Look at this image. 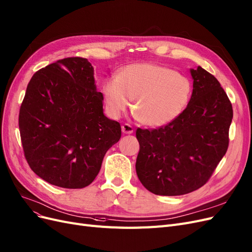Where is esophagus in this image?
I'll return each instance as SVG.
<instances>
[{"mask_svg":"<svg viewBox=\"0 0 252 252\" xmlns=\"http://www.w3.org/2000/svg\"><path fill=\"white\" fill-rule=\"evenodd\" d=\"M122 132L125 134H131L133 133V127L130 124L125 123L124 125H122Z\"/></svg>","mask_w":252,"mask_h":252,"instance_id":"1","label":"esophagus"}]
</instances>
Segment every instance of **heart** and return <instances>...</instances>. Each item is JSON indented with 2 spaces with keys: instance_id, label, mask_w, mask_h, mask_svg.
Returning a JSON list of instances; mask_svg holds the SVG:
<instances>
[{
  "instance_id": "heart-1",
  "label": "heart",
  "mask_w": 252,
  "mask_h": 252,
  "mask_svg": "<svg viewBox=\"0 0 252 252\" xmlns=\"http://www.w3.org/2000/svg\"><path fill=\"white\" fill-rule=\"evenodd\" d=\"M108 114L118 118L133 100L136 118L151 127L164 126L177 119L192 97L189 78L156 63L124 66L102 86Z\"/></svg>"
}]
</instances>
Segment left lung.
Segmentation results:
<instances>
[{
    "instance_id": "obj_1",
    "label": "left lung",
    "mask_w": 252,
    "mask_h": 252,
    "mask_svg": "<svg viewBox=\"0 0 252 252\" xmlns=\"http://www.w3.org/2000/svg\"><path fill=\"white\" fill-rule=\"evenodd\" d=\"M190 75L193 93L182 114L156 129H136V174L155 195H185L201 188L228 148L233 112L226 93L201 66Z\"/></svg>"
}]
</instances>
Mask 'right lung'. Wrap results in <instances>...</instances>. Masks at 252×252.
Here are the masks:
<instances>
[{
	"label": "right lung",
	"instance_id": "add662e5",
	"mask_svg": "<svg viewBox=\"0 0 252 252\" xmlns=\"http://www.w3.org/2000/svg\"><path fill=\"white\" fill-rule=\"evenodd\" d=\"M19 127L31 170L64 189L91 185L104 155L122 134L120 123L104 116L94 67L82 57L57 60L32 76Z\"/></svg>",
	"mask_w": 252,
	"mask_h": 252
}]
</instances>
